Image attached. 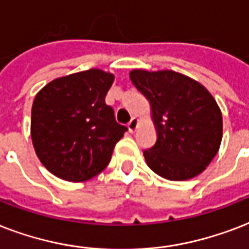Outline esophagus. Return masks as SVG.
Masks as SVG:
<instances>
[{
    "label": "esophagus",
    "instance_id": "1",
    "mask_svg": "<svg viewBox=\"0 0 249 249\" xmlns=\"http://www.w3.org/2000/svg\"><path fill=\"white\" fill-rule=\"evenodd\" d=\"M127 127H128L130 132H134V131L136 130V127H138V119L135 118V117H134V118H131V121L128 122Z\"/></svg>",
    "mask_w": 249,
    "mask_h": 249
}]
</instances>
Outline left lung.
<instances>
[{"label": "left lung", "mask_w": 249, "mask_h": 249, "mask_svg": "<svg viewBox=\"0 0 249 249\" xmlns=\"http://www.w3.org/2000/svg\"><path fill=\"white\" fill-rule=\"evenodd\" d=\"M130 78L151 101L157 142L144 151L148 166L169 180L194 178L222 140V114L200 83L175 71L134 70Z\"/></svg>", "instance_id": "obj_1"}]
</instances>
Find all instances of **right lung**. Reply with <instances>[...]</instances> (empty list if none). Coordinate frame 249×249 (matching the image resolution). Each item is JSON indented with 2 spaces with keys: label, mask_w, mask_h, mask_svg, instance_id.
<instances>
[{
  "label": "right lung",
  "mask_w": 249,
  "mask_h": 249,
  "mask_svg": "<svg viewBox=\"0 0 249 249\" xmlns=\"http://www.w3.org/2000/svg\"><path fill=\"white\" fill-rule=\"evenodd\" d=\"M114 76L97 69L46 84L35 97L31 136L36 155L52 174L83 182L110 162L127 127L105 104Z\"/></svg>",
  "instance_id": "obj_1"
}]
</instances>
